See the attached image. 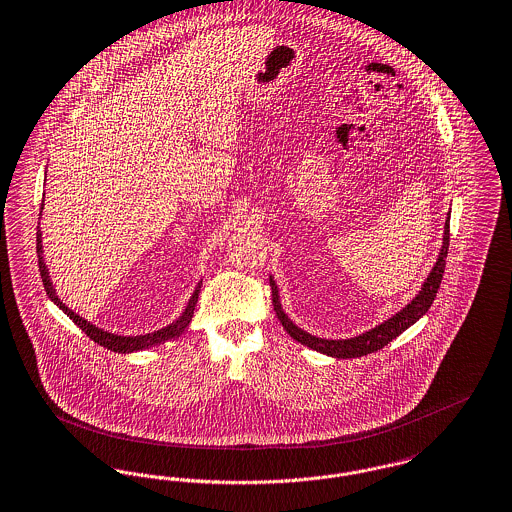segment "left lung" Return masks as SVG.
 <instances>
[{"mask_svg": "<svg viewBox=\"0 0 512 512\" xmlns=\"http://www.w3.org/2000/svg\"><path fill=\"white\" fill-rule=\"evenodd\" d=\"M449 241H451V232H449V218L445 222V236H443V249H441V255L433 267V271L429 274V278L425 280L423 288H421L418 298L408 303L400 313H396L392 319L385 321L383 325L375 327L373 331L365 332L361 336L356 338H350V340H325V338H317V336H311L307 332L298 329L286 315L284 311L280 309V301H278V292H276V284L271 278L272 288V305H274V313L276 317L280 319L282 327L286 329V332L301 342L303 346L307 348H313L321 354H327L332 358H361V356H367V354H373L377 350H381L383 346H387L391 340H394L398 334L406 331L408 327H412L421 315H425V311L431 307V303L437 296V290L441 286V280H443V272H445V265H447V253H449Z\"/></svg>", "mask_w": 512, "mask_h": 512, "instance_id": "8db88e82", "label": "left lung"}]
</instances>
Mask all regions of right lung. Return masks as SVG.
Listing matches in <instances>:
<instances>
[{"label":"right lung","mask_w":512,"mask_h":512,"mask_svg":"<svg viewBox=\"0 0 512 512\" xmlns=\"http://www.w3.org/2000/svg\"><path fill=\"white\" fill-rule=\"evenodd\" d=\"M36 253H38L40 278H42L44 290H46V294L50 296V300L54 301L56 305H60L61 311L67 313V317L73 319V323H75L81 331L85 332L91 340H94V342L100 344V346H104V348H108V350H112V352L125 354V352H137V350H145V348H151V346H158V344H162V342H166V340H170V338L180 336L181 332L185 331V329L189 327V323H191V317H193V311H195V305H197V298H199V288H201V284L197 286L193 298L189 300V305H187V309L183 311V315H181L180 319H178L176 323H172L170 327L162 329V331L152 332V334H143V336H116V334H110V332L100 331L98 327H94L91 323H87L85 319H81L79 315H75L71 309H67V307L58 300L56 290H54V286H52V282H50V278H48L46 265H44V261H42V257H40V253H42L40 234H36Z\"/></svg>","instance_id":"obj_1"}]
</instances>
